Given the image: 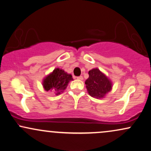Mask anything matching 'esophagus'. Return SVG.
Listing matches in <instances>:
<instances>
[{"label": "esophagus", "instance_id": "1", "mask_svg": "<svg viewBox=\"0 0 151 151\" xmlns=\"http://www.w3.org/2000/svg\"><path fill=\"white\" fill-rule=\"evenodd\" d=\"M77 79L79 80H83V77H82V76H79V77H77Z\"/></svg>", "mask_w": 151, "mask_h": 151}]
</instances>
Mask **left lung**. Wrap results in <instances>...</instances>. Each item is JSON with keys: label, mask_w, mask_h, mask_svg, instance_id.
I'll use <instances>...</instances> for the list:
<instances>
[{"label": "left lung", "mask_w": 151, "mask_h": 151, "mask_svg": "<svg viewBox=\"0 0 151 151\" xmlns=\"http://www.w3.org/2000/svg\"><path fill=\"white\" fill-rule=\"evenodd\" d=\"M88 74L89 77L85 83L90 96L95 98H102L111 90V82L99 69H92L88 72Z\"/></svg>", "instance_id": "8db88e82"}]
</instances>
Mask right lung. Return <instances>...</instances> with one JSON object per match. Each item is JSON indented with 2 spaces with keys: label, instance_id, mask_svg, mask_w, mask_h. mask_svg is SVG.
<instances>
[{
  "label": "right lung",
  "instance_id": "obj_1",
  "mask_svg": "<svg viewBox=\"0 0 151 151\" xmlns=\"http://www.w3.org/2000/svg\"><path fill=\"white\" fill-rule=\"evenodd\" d=\"M71 74H68L64 70L56 68L51 74L43 80V88L45 90H55L56 94H59L67 88L70 81L73 80Z\"/></svg>",
  "mask_w": 151,
  "mask_h": 151
}]
</instances>
